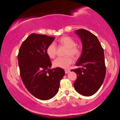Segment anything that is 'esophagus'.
<instances>
[{"mask_svg": "<svg viewBox=\"0 0 120 120\" xmlns=\"http://www.w3.org/2000/svg\"><path fill=\"white\" fill-rule=\"evenodd\" d=\"M70 71H69V70H65V73L66 74H68V73H69L70 72Z\"/></svg>", "mask_w": 120, "mask_h": 120, "instance_id": "obj_1", "label": "esophagus"}]
</instances>
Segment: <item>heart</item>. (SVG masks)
Returning <instances> with one entry per match:
<instances>
[{"label":"heart","mask_w":120,"mask_h":120,"mask_svg":"<svg viewBox=\"0 0 120 120\" xmlns=\"http://www.w3.org/2000/svg\"><path fill=\"white\" fill-rule=\"evenodd\" d=\"M61 45H64L68 48L66 55H71L74 57L77 56L79 54V50L75 47V42L72 38L69 37H63L59 41ZM46 53L50 58H54L56 53V47L53 42L48 46L46 49ZM73 62V60L71 56H68L64 57H57L53 60V65L55 68L67 69Z\"/></svg>","instance_id":"1"}]
</instances>
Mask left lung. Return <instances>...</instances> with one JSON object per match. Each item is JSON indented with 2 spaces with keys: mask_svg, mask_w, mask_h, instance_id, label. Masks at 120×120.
Wrapping results in <instances>:
<instances>
[{
  "mask_svg": "<svg viewBox=\"0 0 120 120\" xmlns=\"http://www.w3.org/2000/svg\"><path fill=\"white\" fill-rule=\"evenodd\" d=\"M75 33L80 38L82 51L76 66L71 70L77 75L73 85L78 93L85 96L95 94L103 83L105 76L104 53L98 38L85 29H79Z\"/></svg>",
  "mask_w": 120,
  "mask_h": 120,
  "instance_id": "left-lung-1",
  "label": "left lung"
}]
</instances>
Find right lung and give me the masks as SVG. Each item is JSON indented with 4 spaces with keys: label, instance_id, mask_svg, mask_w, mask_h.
I'll return each mask as SVG.
<instances>
[{
    "label": "right lung",
    "instance_id": "1",
    "mask_svg": "<svg viewBox=\"0 0 120 120\" xmlns=\"http://www.w3.org/2000/svg\"><path fill=\"white\" fill-rule=\"evenodd\" d=\"M54 39L46 35L30 34L22 43L18 55L22 81L30 93L40 100H49L55 95L65 74L63 69H51L46 49Z\"/></svg>",
    "mask_w": 120,
    "mask_h": 120
}]
</instances>
